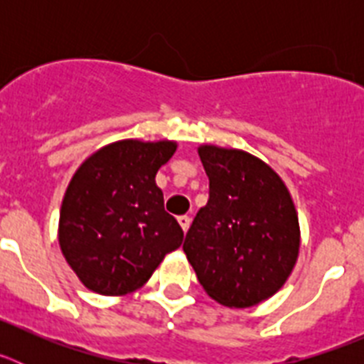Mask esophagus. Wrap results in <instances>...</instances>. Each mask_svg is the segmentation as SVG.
I'll use <instances>...</instances> for the list:
<instances>
[{
	"instance_id": "1",
	"label": "esophagus",
	"mask_w": 364,
	"mask_h": 364,
	"mask_svg": "<svg viewBox=\"0 0 364 364\" xmlns=\"http://www.w3.org/2000/svg\"><path fill=\"white\" fill-rule=\"evenodd\" d=\"M178 224H180V228H182V231H184V233H188L189 224H191V218L186 217V215H182V217H178Z\"/></svg>"
}]
</instances>
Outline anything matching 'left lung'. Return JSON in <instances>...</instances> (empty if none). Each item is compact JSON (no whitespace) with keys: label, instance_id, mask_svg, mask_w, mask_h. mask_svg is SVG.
Here are the masks:
<instances>
[{"label":"left lung","instance_id":"8db88e82","mask_svg":"<svg viewBox=\"0 0 364 364\" xmlns=\"http://www.w3.org/2000/svg\"><path fill=\"white\" fill-rule=\"evenodd\" d=\"M198 156L210 200L186 235L184 253L218 304L255 306L277 294L295 268V204L281 176L246 151L204 144Z\"/></svg>","mask_w":364,"mask_h":364}]
</instances>
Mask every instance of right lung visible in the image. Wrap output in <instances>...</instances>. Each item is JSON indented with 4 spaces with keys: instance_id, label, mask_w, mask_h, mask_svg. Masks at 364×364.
<instances>
[{
    "instance_id": "right-lung-1",
    "label": "right lung",
    "mask_w": 364,
    "mask_h": 364,
    "mask_svg": "<svg viewBox=\"0 0 364 364\" xmlns=\"http://www.w3.org/2000/svg\"><path fill=\"white\" fill-rule=\"evenodd\" d=\"M173 140H118L82 162L63 195L58 242L76 277L100 295L142 288L184 231L164 210L154 176Z\"/></svg>"
}]
</instances>
